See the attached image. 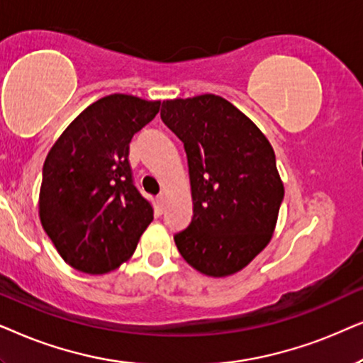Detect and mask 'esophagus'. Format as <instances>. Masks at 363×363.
<instances>
[{
	"instance_id": "obj_1",
	"label": "esophagus",
	"mask_w": 363,
	"mask_h": 363,
	"mask_svg": "<svg viewBox=\"0 0 363 363\" xmlns=\"http://www.w3.org/2000/svg\"><path fill=\"white\" fill-rule=\"evenodd\" d=\"M156 201H157V207H159V211L162 212V209H164V202H166V197H164V194H159Z\"/></svg>"
}]
</instances>
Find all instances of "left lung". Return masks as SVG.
<instances>
[{
  "mask_svg": "<svg viewBox=\"0 0 363 363\" xmlns=\"http://www.w3.org/2000/svg\"><path fill=\"white\" fill-rule=\"evenodd\" d=\"M161 119L184 143L194 202L179 252L211 277L239 272L269 244L284 201L272 146L216 94L164 101Z\"/></svg>",
  "mask_w": 363,
  "mask_h": 363,
  "instance_id": "obj_1",
  "label": "left lung"
}]
</instances>
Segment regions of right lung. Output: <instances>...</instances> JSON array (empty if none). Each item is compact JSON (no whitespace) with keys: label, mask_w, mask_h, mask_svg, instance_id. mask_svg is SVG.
<instances>
[{"label":"right lung","mask_w":363,"mask_h":363,"mask_svg":"<svg viewBox=\"0 0 363 363\" xmlns=\"http://www.w3.org/2000/svg\"><path fill=\"white\" fill-rule=\"evenodd\" d=\"M159 108V101L106 96L77 116L48 154L41 224L71 267L86 274L114 270L151 224L154 209L134 186L129 143Z\"/></svg>","instance_id":"obj_1"}]
</instances>
